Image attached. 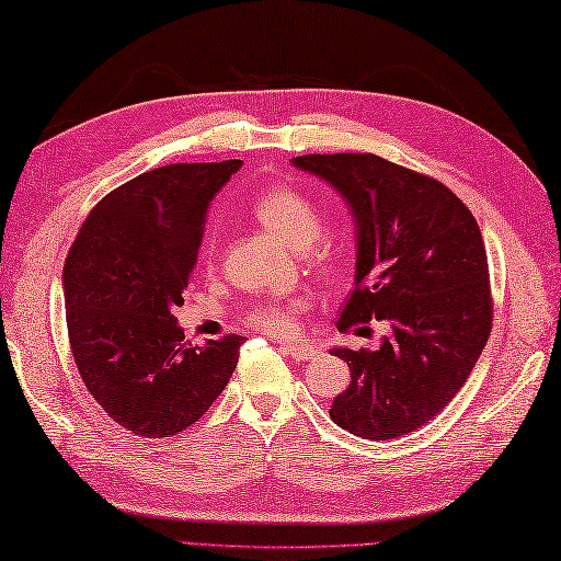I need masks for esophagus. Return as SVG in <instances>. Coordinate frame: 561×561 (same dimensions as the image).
I'll use <instances>...</instances> for the list:
<instances>
[{"label": "esophagus", "instance_id": "obj_1", "mask_svg": "<svg viewBox=\"0 0 561 561\" xmlns=\"http://www.w3.org/2000/svg\"><path fill=\"white\" fill-rule=\"evenodd\" d=\"M280 348L295 362H312V358L320 356V346L310 344V342H288V344H280Z\"/></svg>", "mask_w": 561, "mask_h": 561}]
</instances>
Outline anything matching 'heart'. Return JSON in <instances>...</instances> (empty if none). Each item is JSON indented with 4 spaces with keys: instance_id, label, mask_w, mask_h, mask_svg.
<instances>
[{
    "instance_id": "heart-1",
    "label": "heart",
    "mask_w": 561,
    "mask_h": 561,
    "mask_svg": "<svg viewBox=\"0 0 561 561\" xmlns=\"http://www.w3.org/2000/svg\"><path fill=\"white\" fill-rule=\"evenodd\" d=\"M253 217L273 234L283 239L295 251H302V259L314 271L327 273L332 268V251L320 244L324 231V217L320 205L300 190L280 185L268 187L253 199ZM205 251H215V239L205 241ZM305 310L302 298L290 300H263L253 305L247 314V322L268 334H290L298 327V317Z\"/></svg>"
}]
</instances>
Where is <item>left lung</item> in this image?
<instances>
[{
    "mask_svg": "<svg viewBox=\"0 0 561 561\" xmlns=\"http://www.w3.org/2000/svg\"><path fill=\"white\" fill-rule=\"evenodd\" d=\"M293 165L330 183L356 225V276L340 314L386 320L378 348H332L352 380L330 417L364 439H396L439 415L491 334L481 229L447 185L374 153H308Z\"/></svg>",
    "mask_w": 561,
    "mask_h": 561,
    "instance_id": "left-lung-1",
    "label": "left lung"
}]
</instances>
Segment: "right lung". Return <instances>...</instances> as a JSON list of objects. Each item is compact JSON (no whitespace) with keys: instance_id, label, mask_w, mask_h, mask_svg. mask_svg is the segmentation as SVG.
I'll return each instance as SVG.
<instances>
[{"instance_id":"right-lung-1","label":"right lung","mask_w":561,"mask_h":561,"mask_svg":"<svg viewBox=\"0 0 561 561\" xmlns=\"http://www.w3.org/2000/svg\"><path fill=\"white\" fill-rule=\"evenodd\" d=\"M241 161L173 163L92 207L62 266L68 336L84 388L139 437H171L229 383L244 336L185 342L173 310L195 268L207 207Z\"/></svg>"}]
</instances>
